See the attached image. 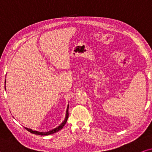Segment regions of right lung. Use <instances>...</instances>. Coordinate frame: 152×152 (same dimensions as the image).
<instances>
[{
    "mask_svg": "<svg viewBox=\"0 0 152 152\" xmlns=\"http://www.w3.org/2000/svg\"><path fill=\"white\" fill-rule=\"evenodd\" d=\"M5 83H6V80H5ZM5 89H6V87H5ZM68 107H69V105H68V107H67V109H66V115L65 119H64V121L61 123V124L59 125L58 127L53 129H52V130L49 131V132H37V131H33L31 129H29L27 127H25V128L26 129L28 132H29L30 133H33V134H35V135H51V134H53V133H54L58 132L64 127V126L65 125V124L67 122V120H68V115H69Z\"/></svg>",
    "mask_w": 152,
    "mask_h": 152,
    "instance_id": "obj_1",
    "label": "right lung"
}]
</instances>
